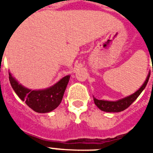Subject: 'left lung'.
Returning a JSON list of instances; mask_svg holds the SVG:
<instances>
[{"mask_svg": "<svg viewBox=\"0 0 153 153\" xmlns=\"http://www.w3.org/2000/svg\"><path fill=\"white\" fill-rule=\"evenodd\" d=\"M149 77H150V73L148 74V77L146 79V81L143 84V86L137 92H135L134 94H132L130 96L126 97L123 99L118 100V101H115V102L103 101V100H98L97 98H94V103L96 104V106L100 110H102L103 111H106V112H120V111H122L124 110L127 109L128 106H130L132 103L138 98V97L140 95V93L143 92V90L144 89L145 87H146L148 82Z\"/></svg>", "mask_w": 153, "mask_h": 153, "instance_id": "left-lung-1", "label": "left lung"}]
</instances>
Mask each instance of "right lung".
Here are the masks:
<instances>
[{"label": "right lung", "mask_w": 153, "mask_h": 153, "mask_svg": "<svg viewBox=\"0 0 153 153\" xmlns=\"http://www.w3.org/2000/svg\"><path fill=\"white\" fill-rule=\"evenodd\" d=\"M9 79L15 93L31 109L36 112L47 113L56 109L60 104L70 80V75L64 77L54 86L43 90L26 88L19 84L10 73H9Z\"/></svg>", "instance_id": "right-lung-1"}]
</instances>
